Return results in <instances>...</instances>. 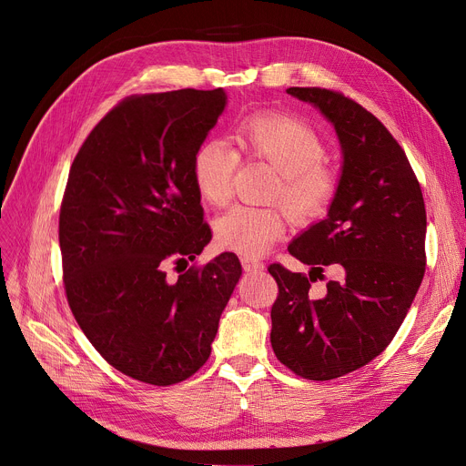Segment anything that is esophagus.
<instances>
[{"mask_svg": "<svg viewBox=\"0 0 466 466\" xmlns=\"http://www.w3.org/2000/svg\"><path fill=\"white\" fill-rule=\"evenodd\" d=\"M241 266L245 271H264V264L260 260H255V258H248V257H241Z\"/></svg>", "mask_w": 466, "mask_h": 466, "instance_id": "obj_1", "label": "esophagus"}]
</instances>
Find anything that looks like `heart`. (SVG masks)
<instances>
[{"mask_svg": "<svg viewBox=\"0 0 466 466\" xmlns=\"http://www.w3.org/2000/svg\"><path fill=\"white\" fill-rule=\"evenodd\" d=\"M236 150L219 139L204 141L191 165L198 197L211 206H225L239 156L268 161L275 171L268 200L280 202L298 225L321 219L332 206L340 180L325 157V143L299 118L269 113L250 116L234 132ZM286 216L279 206H234L216 219L218 243L243 257H262L280 239Z\"/></svg>", "mask_w": 466, "mask_h": 466, "instance_id": "heart-1", "label": "heart"}]
</instances>
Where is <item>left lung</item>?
Instances as JSON below:
<instances>
[{"instance_id": "obj_1", "label": "left lung", "mask_w": 466, "mask_h": 466, "mask_svg": "<svg viewBox=\"0 0 466 466\" xmlns=\"http://www.w3.org/2000/svg\"><path fill=\"white\" fill-rule=\"evenodd\" d=\"M286 93L332 122L344 165L327 218L288 247L314 266L309 277L268 268L279 286L271 346L293 373L329 380L383 353L403 323L426 271V206L403 148L377 116L338 91ZM325 265L340 267L343 279L312 300L309 282Z\"/></svg>"}]
</instances>
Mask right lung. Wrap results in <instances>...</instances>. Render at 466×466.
<instances>
[{"instance_id":"add662e5","label":"right lung","mask_w":466,"mask_h":466,"mask_svg":"<svg viewBox=\"0 0 466 466\" xmlns=\"http://www.w3.org/2000/svg\"><path fill=\"white\" fill-rule=\"evenodd\" d=\"M225 106L223 89L128 96L70 167L59 214L66 299L95 350L141 383L168 387L204 366L241 277L234 252L177 280L165 273L211 239L191 165Z\"/></svg>"}]
</instances>
